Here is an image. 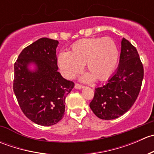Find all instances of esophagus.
<instances>
[{
  "instance_id": "34e87169",
  "label": "esophagus",
  "mask_w": 154,
  "mask_h": 154,
  "mask_svg": "<svg viewBox=\"0 0 154 154\" xmlns=\"http://www.w3.org/2000/svg\"><path fill=\"white\" fill-rule=\"evenodd\" d=\"M74 88H77V89H81V88H84V86H82V85L80 84H78V83H76L75 86H74Z\"/></svg>"
}]
</instances>
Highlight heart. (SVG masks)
<instances>
[{
	"label": "heart",
	"instance_id": "1",
	"mask_svg": "<svg viewBox=\"0 0 154 154\" xmlns=\"http://www.w3.org/2000/svg\"><path fill=\"white\" fill-rule=\"evenodd\" d=\"M119 53L117 45L110 38H83L74 42L69 52H61L57 65L62 74L71 79L83 69L86 63L88 74L86 80L103 81L108 79L117 66Z\"/></svg>",
	"mask_w": 154,
	"mask_h": 154
}]
</instances>
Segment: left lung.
Segmentation results:
<instances>
[{"instance_id":"1","label":"left lung","mask_w":154,"mask_h":154,"mask_svg":"<svg viewBox=\"0 0 154 154\" xmlns=\"http://www.w3.org/2000/svg\"><path fill=\"white\" fill-rule=\"evenodd\" d=\"M143 77L144 68L137 50L123 38L119 67L106 84L95 88L89 103L91 109L104 120L122 116L137 99Z\"/></svg>"}]
</instances>
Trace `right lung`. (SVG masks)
<instances>
[{"mask_svg":"<svg viewBox=\"0 0 154 154\" xmlns=\"http://www.w3.org/2000/svg\"><path fill=\"white\" fill-rule=\"evenodd\" d=\"M58 44L57 40L39 38L21 51L14 65L13 91L18 104L29 120L42 126L63 119L66 97L74 86L57 71ZM30 64L35 69H29Z\"/></svg>","mask_w":154,"mask_h":154,"instance_id":"right-lung-1","label":"right lung"}]
</instances>
